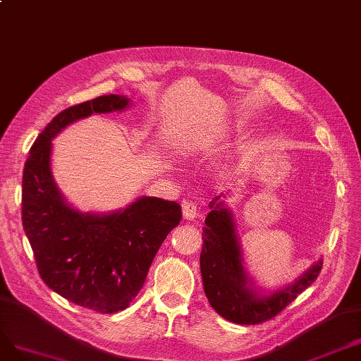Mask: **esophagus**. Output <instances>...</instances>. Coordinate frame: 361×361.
<instances>
[{
  "label": "esophagus",
  "mask_w": 361,
  "mask_h": 361,
  "mask_svg": "<svg viewBox=\"0 0 361 361\" xmlns=\"http://www.w3.org/2000/svg\"><path fill=\"white\" fill-rule=\"evenodd\" d=\"M197 210H200V207H197V204L193 201H185L183 204V216L185 219L193 220L197 216Z\"/></svg>",
  "instance_id": "1"
}]
</instances>
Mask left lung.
I'll return each mask as SVG.
<instances>
[{
    "mask_svg": "<svg viewBox=\"0 0 361 361\" xmlns=\"http://www.w3.org/2000/svg\"><path fill=\"white\" fill-rule=\"evenodd\" d=\"M210 204L212 212L205 217L202 231L201 274L205 295L212 307L225 319L257 325L279 315L289 303L317 281L322 262L319 261L301 276L298 281L270 297H258L247 288V277L241 265L240 246L232 224L231 213L226 208Z\"/></svg>",
    "mask_w": 361,
    "mask_h": 361,
    "instance_id": "1",
    "label": "left lung"
}]
</instances>
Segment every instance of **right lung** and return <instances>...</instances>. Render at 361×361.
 Returning <instances> with one entry per match:
<instances>
[{"instance_id": "obj_1", "label": "right lung", "mask_w": 361, "mask_h": 361, "mask_svg": "<svg viewBox=\"0 0 361 361\" xmlns=\"http://www.w3.org/2000/svg\"><path fill=\"white\" fill-rule=\"evenodd\" d=\"M127 103L124 96H100L55 115L34 141L22 177V225L43 282L100 313L124 310L139 294L161 243L180 224L181 205L145 196L106 216L72 210L52 178L51 139L79 118Z\"/></svg>"}]
</instances>
